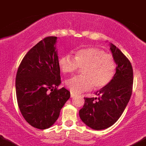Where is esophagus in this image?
Returning <instances> with one entry per match:
<instances>
[{"instance_id": "obj_1", "label": "esophagus", "mask_w": 146, "mask_h": 146, "mask_svg": "<svg viewBox=\"0 0 146 146\" xmlns=\"http://www.w3.org/2000/svg\"><path fill=\"white\" fill-rule=\"evenodd\" d=\"M76 96H77V95H76V94H74V93H73V92H71V93H70V97H71L72 98H76Z\"/></svg>"}]
</instances>
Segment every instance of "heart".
<instances>
[{
    "mask_svg": "<svg viewBox=\"0 0 146 146\" xmlns=\"http://www.w3.org/2000/svg\"><path fill=\"white\" fill-rule=\"evenodd\" d=\"M62 73L71 74L83 68L81 76H75L65 82L67 87L75 94L94 89H102L112 81L116 71V62L111 54L95 47L82 48L73 57L62 55L58 61Z\"/></svg>",
    "mask_w": 146,
    "mask_h": 146,
    "instance_id": "heart-1",
    "label": "heart"
}]
</instances>
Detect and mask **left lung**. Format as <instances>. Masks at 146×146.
Listing matches in <instances>:
<instances>
[{
    "instance_id": "obj_1",
    "label": "left lung",
    "mask_w": 146,
    "mask_h": 146,
    "mask_svg": "<svg viewBox=\"0 0 146 146\" xmlns=\"http://www.w3.org/2000/svg\"><path fill=\"white\" fill-rule=\"evenodd\" d=\"M110 49L116 62V71L112 81L95 94L98 98H84L79 111L82 121L90 128L102 130L117 121L130 100L133 84V70L125 55L113 44Z\"/></svg>"
}]
</instances>
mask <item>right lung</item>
I'll return each mask as SVG.
<instances>
[{"instance_id": "add662e5", "label": "right lung", "mask_w": 146, "mask_h": 146, "mask_svg": "<svg viewBox=\"0 0 146 146\" xmlns=\"http://www.w3.org/2000/svg\"><path fill=\"white\" fill-rule=\"evenodd\" d=\"M57 38L49 36L38 42L22 59L16 76V94L21 113L29 124L45 129L57 120L60 111L70 97L62 87Z\"/></svg>"}]
</instances>
